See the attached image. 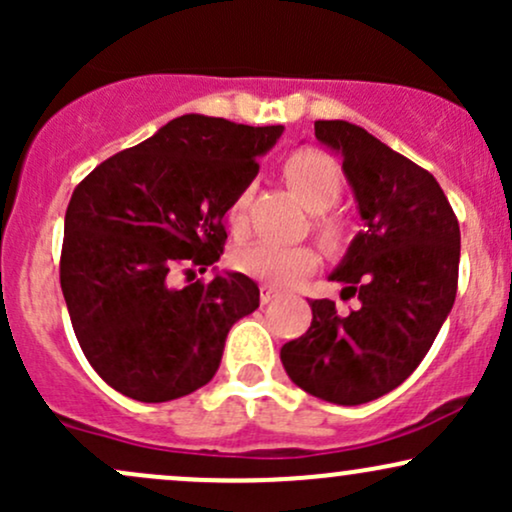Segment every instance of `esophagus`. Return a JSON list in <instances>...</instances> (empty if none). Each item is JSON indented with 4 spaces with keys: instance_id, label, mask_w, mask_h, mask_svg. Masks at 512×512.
<instances>
[{
    "instance_id": "esophagus-1",
    "label": "esophagus",
    "mask_w": 512,
    "mask_h": 512,
    "mask_svg": "<svg viewBox=\"0 0 512 512\" xmlns=\"http://www.w3.org/2000/svg\"><path fill=\"white\" fill-rule=\"evenodd\" d=\"M276 296H279V293H276V291L272 289V286H262V289H260V301H262V305L272 303Z\"/></svg>"
}]
</instances>
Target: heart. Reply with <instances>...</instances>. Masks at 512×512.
<instances>
[{
	"mask_svg": "<svg viewBox=\"0 0 512 512\" xmlns=\"http://www.w3.org/2000/svg\"><path fill=\"white\" fill-rule=\"evenodd\" d=\"M284 173L303 202L313 211H320L315 216V233L322 245L332 250L342 248L346 240V221L327 211L339 202L344 190L342 168L337 166V161L325 151L298 149L286 158ZM250 197L252 185L248 182L240 187L228 207V226L236 236H243L248 231ZM317 264H320V255L313 245H281L272 240H255V243L243 245L233 252V267L238 272L260 279L267 286H276V289H289L303 281L305 276L315 272Z\"/></svg>",
	"mask_w": 512,
	"mask_h": 512,
	"instance_id": "1",
	"label": "heart"
}]
</instances>
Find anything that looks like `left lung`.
Returning <instances> with one entry per match:
<instances>
[{
    "label": "left lung",
    "mask_w": 512,
    "mask_h": 512,
    "mask_svg": "<svg viewBox=\"0 0 512 512\" xmlns=\"http://www.w3.org/2000/svg\"><path fill=\"white\" fill-rule=\"evenodd\" d=\"M315 137L342 154L363 231L330 279L358 308L310 301L313 322L281 346L289 378L334 404H366L424 361L457 293L460 223L428 170L344 120H317Z\"/></svg>",
    "instance_id": "obj_1"
}]
</instances>
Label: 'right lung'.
Wrapping results in <instances>:
<instances>
[{"label":"right lung","instance_id":"obj_1","mask_svg":"<svg viewBox=\"0 0 512 512\" xmlns=\"http://www.w3.org/2000/svg\"><path fill=\"white\" fill-rule=\"evenodd\" d=\"M281 132L182 115L76 185L60 284L81 351L113 390L137 402L199 390L219 370L228 330L260 308L245 274L195 276L223 255V216Z\"/></svg>","mask_w":512,"mask_h":512}]
</instances>
